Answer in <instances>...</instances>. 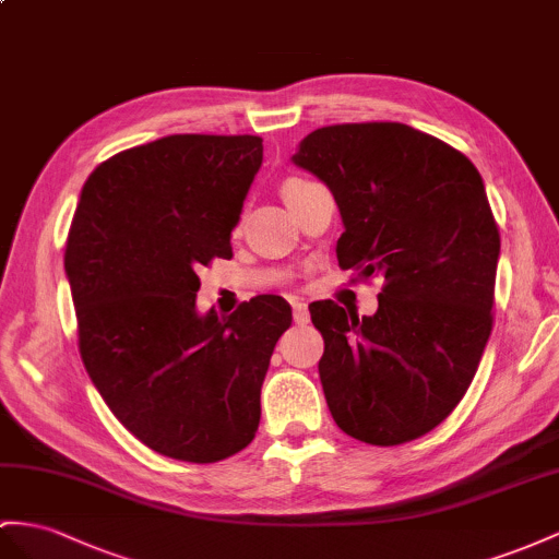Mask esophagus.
Returning a JSON list of instances; mask_svg holds the SVG:
<instances>
[{
  "label": "esophagus",
  "mask_w": 559,
  "mask_h": 559,
  "mask_svg": "<svg viewBox=\"0 0 559 559\" xmlns=\"http://www.w3.org/2000/svg\"><path fill=\"white\" fill-rule=\"evenodd\" d=\"M293 319L297 325L309 323V311H307V305L302 302V299H293Z\"/></svg>",
  "instance_id": "34e87169"
}]
</instances>
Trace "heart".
<instances>
[{"instance_id": "obj_1", "label": "heart", "mask_w": 559, "mask_h": 559, "mask_svg": "<svg viewBox=\"0 0 559 559\" xmlns=\"http://www.w3.org/2000/svg\"><path fill=\"white\" fill-rule=\"evenodd\" d=\"M295 183H302V181H288V183H285V189H290V186H295ZM283 189V191H285Z\"/></svg>"}]
</instances>
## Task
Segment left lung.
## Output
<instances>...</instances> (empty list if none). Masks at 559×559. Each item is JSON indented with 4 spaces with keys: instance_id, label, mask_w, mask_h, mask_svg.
<instances>
[{
    "instance_id": "obj_1",
    "label": "left lung",
    "mask_w": 559,
    "mask_h": 559,
    "mask_svg": "<svg viewBox=\"0 0 559 559\" xmlns=\"http://www.w3.org/2000/svg\"><path fill=\"white\" fill-rule=\"evenodd\" d=\"M293 163L335 198L340 266L384 278L373 317L309 307L331 416L373 447L418 439L465 396L491 335L500 236L479 171L402 122L321 127Z\"/></svg>"
}]
</instances>
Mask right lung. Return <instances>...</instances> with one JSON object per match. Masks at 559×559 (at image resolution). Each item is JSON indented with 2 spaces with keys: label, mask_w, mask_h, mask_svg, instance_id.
<instances>
[{
  "label": "right lung",
  "mask_w": 559,
  "mask_h": 559,
  "mask_svg": "<svg viewBox=\"0 0 559 559\" xmlns=\"http://www.w3.org/2000/svg\"><path fill=\"white\" fill-rule=\"evenodd\" d=\"M260 136L171 134L84 181L66 242L84 368L108 408L160 455L217 463L260 427V392L293 309L278 295L200 313L198 266L231 257L262 167Z\"/></svg>",
  "instance_id": "obj_1"
}]
</instances>
